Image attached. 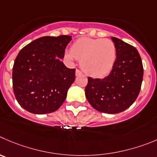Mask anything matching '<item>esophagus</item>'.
<instances>
[{
  "label": "esophagus",
  "instance_id": "obj_1",
  "mask_svg": "<svg viewBox=\"0 0 157 157\" xmlns=\"http://www.w3.org/2000/svg\"><path fill=\"white\" fill-rule=\"evenodd\" d=\"M82 74V71H80V70H78V69H76V70H75V75H76V76L81 75Z\"/></svg>",
  "mask_w": 157,
  "mask_h": 157
}]
</instances>
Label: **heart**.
Returning <instances> with one entry per match:
<instances>
[{
  "instance_id": "1",
  "label": "heart",
  "mask_w": 157,
  "mask_h": 157,
  "mask_svg": "<svg viewBox=\"0 0 157 157\" xmlns=\"http://www.w3.org/2000/svg\"><path fill=\"white\" fill-rule=\"evenodd\" d=\"M65 58L69 62L80 61L83 71L89 75L102 78L113 69L116 59L115 44L109 39L82 37L72 44L70 51H65Z\"/></svg>"
}]
</instances>
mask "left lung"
I'll use <instances>...</instances> for the list:
<instances>
[{
    "mask_svg": "<svg viewBox=\"0 0 157 157\" xmlns=\"http://www.w3.org/2000/svg\"><path fill=\"white\" fill-rule=\"evenodd\" d=\"M116 59L111 72L102 79L88 78L85 89L88 102L100 113L116 114L129 108L141 89L143 68L136 48L112 37Z\"/></svg>",
    "mask_w": 157,
    "mask_h": 157,
    "instance_id": "8db88e82",
    "label": "left lung"
}]
</instances>
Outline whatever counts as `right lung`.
<instances>
[{
  "label": "right lung",
  "mask_w": 157,
  "mask_h": 157,
  "mask_svg": "<svg viewBox=\"0 0 157 157\" xmlns=\"http://www.w3.org/2000/svg\"><path fill=\"white\" fill-rule=\"evenodd\" d=\"M71 36H44L31 41L17 55L13 67V89L21 106L34 114L60 108L75 81V69L61 61Z\"/></svg>",
  "instance_id": "obj_1"
}]
</instances>
